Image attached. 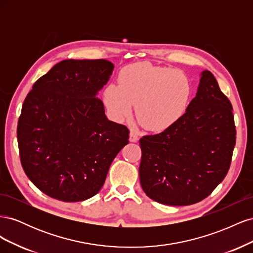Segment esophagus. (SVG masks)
<instances>
[{
  "label": "esophagus",
  "instance_id": "34e87169",
  "mask_svg": "<svg viewBox=\"0 0 253 253\" xmlns=\"http://www.w3.org/2000/svg\"><path fill=\"white\" fill-rule=\"evenodd\" d=\"M139 139L138 135H137V133H135L134 131H131L129 132V141L131 142H137Z\"/></svg>",
  "mask_w": 253,
  "mask_h": 253
}]
</instances>
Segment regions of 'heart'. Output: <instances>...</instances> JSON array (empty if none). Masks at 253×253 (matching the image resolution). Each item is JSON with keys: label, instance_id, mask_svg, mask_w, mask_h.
Instances as JSON below:
<instances>
[{"label": "heart", "instance_id": "1", "mask_svg": "<svg viewBox=\"0 0 253 253\" xmlns=\"http://www.w3.org/2000/svg\"><path fill=\"white\" fill-rule=\"evenodd\" d=\"M117 84L104 89V103L111 116L122 121L132 115L148 131L160 132L176 124L186 113L192 94L186 75L150 63L125 67Z\"/></svg>", "mask_w": 253, "mask_h": 253}]
</instances>
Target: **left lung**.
Masks as SVG:
<instances>
[{
    "label": "left lung",
    "mask_w": 253,
    "mask_h": 253,
    "mask_svg": "<svg viewBox=\"0 0 253 253\" xmlns=\"http://www.w3.org/2000/svg\"><path fill=\"white\" fill-rule=\"evenodd\" d=\"M232 110L212 73L202 72L183 116L164 132L139 140L140 185L151 200L193 205L223 181L236 138Z\"/></svg>",
    "instance_id": "left-lung-1"
}]
</instances>
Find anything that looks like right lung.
Segmentation results:
<instances>
[{
  "label": "right lung",
  "instance_id": "add662e5",
  "mask_svg": "<svg viewBox=\"0 0 253 253\" xmlns=\"http://www.w3.org/2000/svg\"><path fill=\"white\" fill-rule=\"evenodd\" d=\"M114 64L108 60H64L38 79L18 122L20 159L43 193L81 202L102 188L110 166L128 143L126 126L110 121L98 91Z\"/></svg>",
  "mask_w": 253,
  "mask_h": 253
}]
</instances>
